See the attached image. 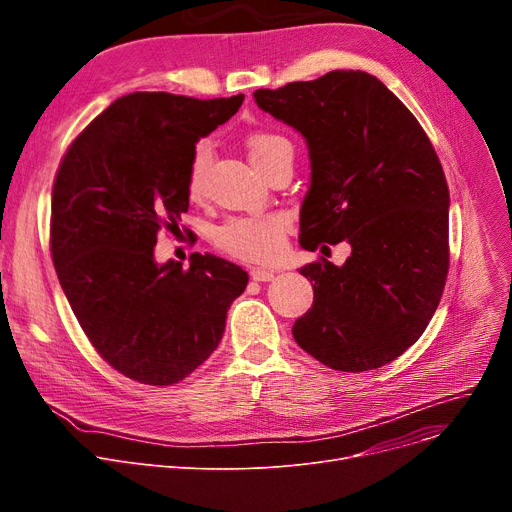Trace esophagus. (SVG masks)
<instances>
[{
    "label": "esophagus",
    "instance_id": "34e87169",
    "mask_svg": "<svg viewBox=\"0 0 512 512\" xmlns=\"http://www.w3.org/2000/svg\"><path fill=\"white\" fill-rule=\"evenodd\" d=\"M249 276H251L253 282H272L274 280V272L261 270V267H253V270L249 272Z\"/></svg>",
    "mask_w": 512,
    "mask_h": 512
}]
</instances>
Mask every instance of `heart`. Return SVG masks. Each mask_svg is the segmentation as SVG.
Here are the masks:
<instances>
[{"label": "heart", "mask_w": 512, "mask_h": 512, "mask_svg": "<svg viewBox=\"0 0 512 512\" xmlns=\"http://www.w3.org/2000/svg\"><path fill=\"white\" fill-rule=\"evenodd\" d=\"M247 151L261 174L270 170L278 159L292 157V145L274 132H253L247 137ZM209 145L199 143L188 157L184 174V191L188 199H201L205 188V170L209 164ZM288 220L280 213L232 215L211 232V242L220 251L253 263H272L284 251Z\"/></svg>", "instance_id": "heart-1"}]
</instances>
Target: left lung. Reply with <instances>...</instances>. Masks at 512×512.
<instances>
[{"mask_svg": "<svg viewBox=\"0 0 512 512\" xmlns=\"http://www.w3.org/2000/svg\"><path fill=\"white\" fill-rule=\"evenodd\" d=\"M253 97L309 145L301 247H353L340 267L326 257L301 267L313 305L294 321V340L336 371L394 361L425 332L450 265V195L432 141L407 105L361 70Z\"/></svg>", "mask_w": 512, "mask_h": 512, "instance_id": "1", "label": "left lung"}]
</instances>
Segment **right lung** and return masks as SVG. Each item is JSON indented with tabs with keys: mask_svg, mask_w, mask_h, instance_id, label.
Masks as SVG:
<instances>
[{
	"mask_svg": "<svg viewBox=\"0 0 512 512\" xmlns=\"http://www.w3.org/2000/svg\"><path fill=\"white\" fill-rule=\"evenodd\" d=\"M245 95L195 99L130 93L64 153L51 188L49 247L66 299L99 357L126 378L172 386L218 348L242 267L193 253L157 265L161 230L188 211L195 143L228 122Z\"/></svg>",
	"mask_w": 512,
	"mask_h": 512,
	"instance_id": "right-lung-1",
	"label": "right lung"
}]
</instances>
